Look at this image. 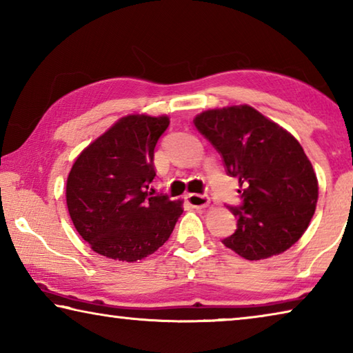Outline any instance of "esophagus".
I'll list each match as a JSON object with an SVG mask.
<instances>
[{
  "instance_id": "1",
  "label": "esophagus",
  "mask_w": 353,
  "mask_h": 353,
  "mask_svg": "<svg viewBox=\"0 0 353 353\" xmlns=\"http://www.w3.org/2000/svg\"><path fill=\"white\" fill-rule=\"evenodd\" d=\"M185 199H187L188 204L191 207H196V208H202V207H207L210 204V198H208L207 194H187L185 196Z\"/></svg>"
}]
</instances>
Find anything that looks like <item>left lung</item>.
<instances>
[{
  "mask_svg": "<svg viewBox=\"0 0 353 353\" xmlns=\"http://www.w3.org/2000/svg\"><path fill=\"white\" fill-rule=\"evenodd\" d=\"M196 129L236 177L243 204L229 207L235 234L223 240L246 260H263L290 249L303 235L318 202V179L294 137L250 105L199 113Z\"/></svg>",
  "mask_w": 353,
  "mask_h": 353,
  "instance_id": "8db88e82",
  "label": "left lung"
}]
</instances>
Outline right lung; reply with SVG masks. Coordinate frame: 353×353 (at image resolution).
I'll return each instance as SVG.
<instances>
[{"instance_id": "1", "label": "right lung", "mask_w": 353, "mask_h": 353, "mask_svg": "<svg viewBox=\"0 0 353 353\" xmlns=\"http://www.w3.org/2000/svg\"><path fill=\"white\" fill-rule=\"evenodd\" d=\"M170 118L128 115L77 155L67 179V205L76 230L94 252L137 261L168 241L182 201L149 190L154 149Z\"/></svg>"}]
</instances>
